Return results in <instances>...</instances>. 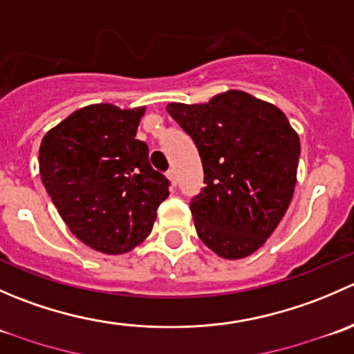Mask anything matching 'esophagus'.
<instances>
[{
	"label": "esophagus",
	"instance_id": "obj_1",
	"mask_svg": "<svg viewBox=\"0 0 354 354\" xmlns=\"http://www.w3.org/2000/svg\"><path fill=\"white\" fill-rule=\"evenodd\" d=\"M167 178H169L171 183L173 185L178 183V174H176V169H174V167H169V169H167Z\"/></svg>",
	"mask_w": 354,
	"mask_h": 354
}]
</instances>
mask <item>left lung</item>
I'll return each instance as SVG.
<instances>
[{"instance_id": "8db88e82", "label": "left lung", "mask_w": 354, "mask_h": 354, "mask_svg": "<svg viewBox=\"0 0 354 354\" xmlns=\"http://www.w3.org/2000/svg\"><path fill=\"white\" fill-rule=\"evenodd\" d=\"M198 149L205 187L190 210L200 240L236 260L266 243L296 185L299 138L276 106L241 91L207 104H167Z\"/></svg>"}]
</instances>
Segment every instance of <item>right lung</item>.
Here are the masks:
<instances>
[{"label": "right lung", "instance_id": "right-lung-1", "mask_svg": "<svg viewBox=\"0 0 354 354\" xmlns=\"http://www.w3.org/2000/svg\"><path fill=\"white\" fill-rule=\"evenodd\" d=\"M144 108L92 104L44 135L39 169L71 233L108 255L130 252L151 234L169 180L137 140Z\"/></svg>", "mask_w": 354, "mask_h": 354}]
</instances>
